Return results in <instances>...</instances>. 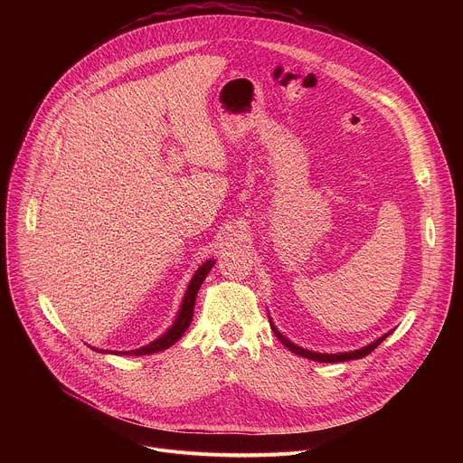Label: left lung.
<instances>
[{"mask_svg": "<svg viewBox=\"0 0 463 463\" xmlns=\"http://www.w3.org/2000/svg\"><path fill=\"white\" fill-rule=\"evenodd\" d=\"M273 326V324H271ZM273 332H275V335L280 339V343L284 345V346H288L293 354H297V355H302V357H306V359H311V361H318V363H343V361H352V359H361V357H366L368 354H372L386 337H388V334L386 335H383V337H379L377 341H373L372 345H368V346H364L363 350H355V352H346V354H315V352H309V350H304V348H300V346H297V345H293L291 341H288L284 335H280V332L279 329L273 326Z\"/></svg>", "mask_w": 463, "mask_h": 463, "instance_id": "1", "label": "left lung"}]
</instances>
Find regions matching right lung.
Masks as SVG:
<instances>
[{
  "instance_id": "obj_1",
  "label": "right lung",
  "mask_w": 463,
  "mask_h": 463,
  "mask_svg": "<svg viewBox=\"0 0 463 463\" xmlns=\"http://www.w3.org/2000/svg\"><path fill=\"white\" fill-rule=\"evenodd\" d=\"M213 266H214V261L211 260V261L203 263V266L195 271V275H194V279H192V282H190V286H188V289H186V295H184V298H183V306H181V309H179V315H177L174 326L168 329V332H166L163 337H159L157 341L150 343V345L145 346V348L131 350V352H118V354H120V355H148V354H156V352L166 350V348H170L177 339H181L183 334L186 332L188 326H190L192 317H194V304H195L197 289H200V286H202L203 280L207 279V275H209V271L213 269ZM97 352H99V350H97ZM100 352H102V350H100Z\"/></svg>"
}]
</instances>
